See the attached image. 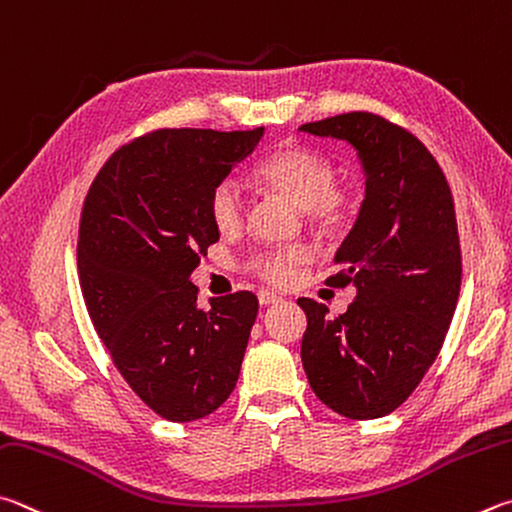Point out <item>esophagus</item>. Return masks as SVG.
Wrapping results in <instances>:
<instances>
[{"label":"esophagus","mask_w":512,"mask_h":512,"mask_svg":"<svg viewBox=\"0 0 512 512\" xmlns=\"http://www.w3.org/2000/svg\"><path fill=\"white\" fill-rule=\"evenodd\" d=\"M257 300H259V304H262V306H268V304L282 302V297L271 293V291H259V293H257Z\"/></svg>","instance_id":"esophagus-1"}]
</instances>
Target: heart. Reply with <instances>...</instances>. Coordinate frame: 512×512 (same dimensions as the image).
<instances>
[{
  "instance_id": "heart-1",
  "label": "heart",
  "mask_w": 512,
  "mask_h": 512,
  "mask_svg": "<svg viewBox=\"0 0 512 512\" xmlns=\"http://www.w3.org/2000/svg\"><path fill=\"white\" fill-rule=\"evenodd\" d=\"M253 176L264 190L280 194L297 208L306 210L311 224L322 235H338L351 224L353 199L347 190L336 185V165L311 147H280L255 167ZM208 217L224 235H235L241 230L246 219V201L235 181L224 179L210 190ZM306 259L309 255L304 248H271L250 259L248 268L266 284L286 286L293 280L295 268Z\"/></svg>"
}]
</instances>
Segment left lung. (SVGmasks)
<instances>
[{"mask_svg": "<svg viewBox=\"0 0 512 512\" xmlns=\"http://www.w3.org/2000/svg\"><path fill=\"white\" fill-rule=\"evenodd\" d=\"M302 132L356 147L367 176L356 226L336 253L329 286L356 288L331 318L306 313L302 365L320 401L347 418L394 412L439 356L461 288V246L448 179L407 129L369 111L306 123Z\"/></svg>", "mask_w": 512, "mask_h": 512, "instance_id": "obj_1", "label": "left lung"}]
</instances>
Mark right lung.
<instances>
[{
    "label": "right lung",
    "mask_w": 512,
    "mask_h": 512,
    "mask_svg": "<svg viewBox=\"0 0 512 512\" xmlns=\"http://www.w3.org/2000/svg\"><path fill=\"white\" fill-rule=\"evenodd\" d=\"M262 136L264 127L156 129L109 156L82 206L89 318L134 394L172 423L212 414L237 385L257 297L237 291L199 309L190 275L219 239L210 190Z\"/></svg>",
    "instance_id": "add662e5"
}]
</instances>
